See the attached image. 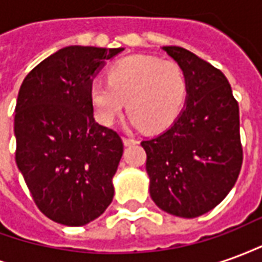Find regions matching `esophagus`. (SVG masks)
Segmentation results:
<instances>
[{
	"mask_svg": "<svg viewBox=\"0 0 262 262\" xmlns=\"http://www.w3.org/2000/svg\"><path fill=\"white\" fill-rule=\"evenodd\" d=\"M123 143L125 146H132V144H136L137 140L135 137H123Z\"/></svg>",
	"mask_w": 262,
	"mask_h": 262,
	"instance_id": "34e87169",
	"label": "esophagus"
}]
</instances>
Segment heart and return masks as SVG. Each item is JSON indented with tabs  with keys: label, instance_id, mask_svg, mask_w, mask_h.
I'll return each instance as SVG.
<instances>
[{
	"label": "heart",
	"instance_id": "1",
	"mask_svg": "<svg viewBox=\"0 0 262 262\" xmlns=\"http://www.w3.org/2000/svg\"><path fill=\"white\" fill-rule=\"evenodd\" d=\"M187 80L172 60L130 56L111 66L106 82L92 81L90 101L99 123L112 126L127 101L130 122L148 130L170 126L185 105Z\"/></svg>",
	"mask_w": 262,
	"mask_h": 262
}]
</instances>
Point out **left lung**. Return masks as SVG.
<instances>
[{
    "mask_svg": "<svg viewBox=\"0 0 262 262\" xmlns=\"http://www.w3.org/2000/svg\"><path fill=\"white\" fill-rule=\"evenodd\" d=\"M163 50L185 74L187 99L167 130L142 142L150 196L167 213L192 219L217 206L240 174L238 103L220 70L187 49Z\"/></svg>",
    "mask_w": 262,
    "mask_h": 262,
    "instance_id": "obj_1",
    "label": "left lung"
}]
</instances>
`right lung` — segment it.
<instances>
[{"instance_id":"add662e5","label":"right lung","mask_w":262,"mask_h":262,"mask_svg":"<svg viewBox=\"0 0 262 262\" xmlns=\"http://www.w3.org/2000/svg\"><path fill=\"white\" fill-rule=\"evenodd\" d=\"M123 49L67 46L26 75L14 132L16 165L43 214L64 226L99 217L114 199L120 136L94 119L90 85Z\"/></svg>"}]
</instances>
